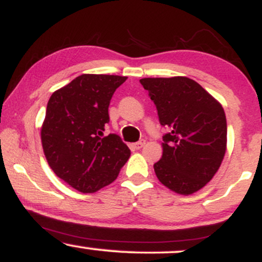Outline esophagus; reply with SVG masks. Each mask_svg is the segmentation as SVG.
<instances>
[{
  "label": "esophagus",
  "mask_w": 262,
  "mask_h": 262,
  "mask_svg": "<svg viewBox=\"0 0 262 262\" xmlns=\"http://www.w3.org/2000/svg\"><path fill=\"white\" fill-rule=\"evenodd\" d=\"M144 145H145V140H140V141H138V143H135L133 146H134V148L137 149V150H139V149L143 148Z\"/></svg>",
  "instance_id": "obj_1"
}]
</instances>
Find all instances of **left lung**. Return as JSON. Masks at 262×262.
Wrapping results in <instances>:
<instances>
[{
	"label": "left lung",
	"mask_w": 262,
	"mask_h": 262,
	"mask_svg": "<svg viewBox=\"0 0 262 262\" xmlns=\"http://www.w3.org/2000/svg\"><path fill=\"white\" fill-rule=\"evenodd\" d=\"M140 83L169 130L162 137L161 159L154 164L156 177L179 194L200 191L215 175L227 150L223 107L185 76L145 77Z\"/></svg>",
	"instance_id": "left-lung-1"
}]
</instances>
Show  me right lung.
<instances>
[{"instance_id": "obj_1", "label": "right lung", "mask_w": 262, "mask_h": 262, "mask_svg": "<svg viewBox=\"0 0 262 262\" xmlns=\"http://www.w3.org/2000/svg\"><path fill=\"white\" fill-rule=\"evenodd\" d=\"M125 80L83 74L48 102L40 132L44 155L55 175L82 193L112 183L130 156L119 135L103 137L111 98Z\"/></svg>"}]
</instances>
